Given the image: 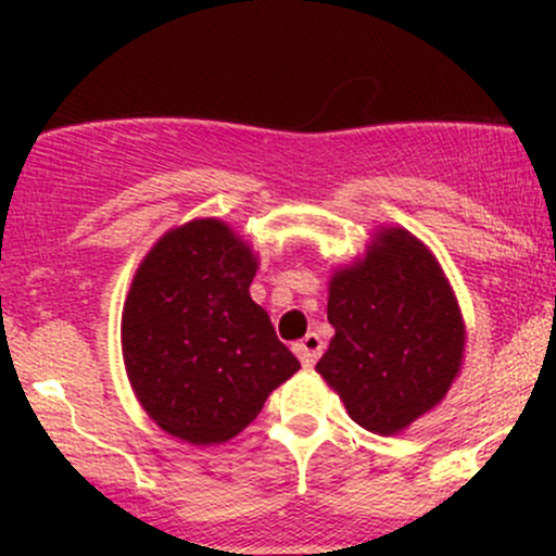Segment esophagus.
Wrapping results in <instances>:
<instances>
[{
    "instance_id": "34e87169",
    "label": "esophagus",
    "mask_w": 556,
    "mask_h": 556,
    "mask_svg": "<svg viewBox=\"0 0 556 556\" xmlns=\"http://www.w3.org/2000/svg\"><path fill=\"white\" fill-rule=\"evenodd\" d=\"M321 350H324V342H321V337L316 334V331H311V334H305L303 340L295 342V355L300 358V363H303V366H308V368L318 361Z\"/></svg>"
}]
</instances>
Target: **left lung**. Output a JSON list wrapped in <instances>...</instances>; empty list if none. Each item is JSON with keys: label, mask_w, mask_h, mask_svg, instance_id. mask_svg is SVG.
Listing matches in <instances>:
<instances>
[{"label": "left lung", "mask_w": 556, "mask_h": 556, "mask_svg": "<svg viewBox=\"0 0 556 556\" xmlns=\"http://www.w3.org/2000/svg\"><path fill=\"white\" fill-rule=\"evenodd\" d=\"M329 350L316 371L363 429L392 437L444 400L460 374L465 324L442 266L402 227L329 282Z\"/></svg>", "instance_id": "1"}]
</instances>
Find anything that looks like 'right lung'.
I'll return each mask as SVG.
<instances>
[{
    "label": "right lung",
    "instance_id": "add662e5",
    "mask_svg": "<svg viewBox=\"0 0 556 556\" xmlns=\"http://www.w3.org/2000/svg\"><path fill=\"white\" fill-rule=\"evenodd\" d=\"M258 261L219 219L162 235L123 308L127 379L159 429L195 446L222 444L258 416L300 363L253 303Z\"/></svg>",
    "mask_w": 556,
    "mask_h": 556
}]
</instances>
